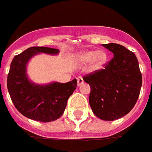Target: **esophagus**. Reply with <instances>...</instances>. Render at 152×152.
Masks as SVG:
<instances>
[{
	"label": "esophagus",
	"instance_id": "34e87169",
	"mask_svg": "<svg viewBox=\"0 0 152 152\" xmlns=\"http://www.w3.org/2000/svg\"><path fill=\"white\" fill-rule=\"evenodd\" d=\"M77 81H78V86H80V85L83 83V79L82 77H78V79H77Z\"/></svg>",
	"mask_w": 152,
	"mask_h": 152
}]
</instances>
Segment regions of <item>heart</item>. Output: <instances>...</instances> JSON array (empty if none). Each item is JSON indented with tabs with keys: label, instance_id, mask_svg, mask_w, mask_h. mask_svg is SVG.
Masks as SVG:
<instances>
[{
	"label": "heart",
	"instance_id": "1",
	"mask_svg": "<svg viewBox=\"0 0 152 152\" xmlns=\"http://www.w3.org/2000/svg\"><path fill=\"white\" fill-rule=\"evenodd\" d=\"M108 60V55L104 50H82L74 54L73 56V62L78 66H83L90 62L91 69H101L106 64Z\"/></svg>",
	"mask_w": 152,
	"mask_h": 152
}]
</instances>
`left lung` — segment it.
Wrapping results in <instances>:
<instances>
[{
	"label": "left lung",
	"mask_w": 152,
	"mask_h": 152,
	"mask_svg": "<svg viewBox=\"0 0 152 152\" xmlns=\"http://www.w3.org/2000/svg\"><path fill=\"white\" fill-rule=\"evenodd\" d=\"M114 55L105 69L86 75L90 85L89 104L102 120H115L130 112L136 104L142 78L135 54L119 44H103Z\"/></svg>",
	"instance_id": "obj_1"
}]
</instances>
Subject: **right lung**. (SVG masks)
Listing matches in <instances>:
<instances>
[{
	"label": "right lung",
	"mask_w": 152,
	"mask_h": 152,
	"mask_svg": "<svg viewBox=\"0 0 152 152\" xmlns=\"http://www.w3.org/2000/svg\"><path fill=\"white\" fill-rule=\"evenodd\" d=\"M60 50L50 47H32L14 57L7 77V88L16 109L23 115L40 122L59 119L64 111L69 97L77 87V79L66 83L51 82L37 84L27 74L29 60L37 54L58 55Z\"/></svg>",
	"instance_id": "add662e5"
}]
</instances>
